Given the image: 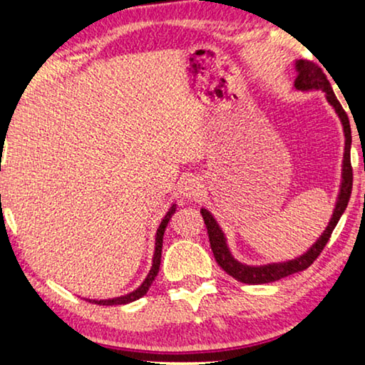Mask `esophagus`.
<instances>
[{
	"instance_id": "esophagus-1",
	"label": "esophagus",
	"mask_w": 365,
	"mask_h": 365,
	"mask_svg": "<svg viewBox=\"0 0 365 365\" xmlns=\"http://www.w3.org/2000/svg\"><path fill=\"white\" fill-rule=\"evenodd\" d=\"M201 191H202V186L199 184L197 179H187L182 186V194L187 199H197L201 196Z\"/></svg>"
}]
</instances>
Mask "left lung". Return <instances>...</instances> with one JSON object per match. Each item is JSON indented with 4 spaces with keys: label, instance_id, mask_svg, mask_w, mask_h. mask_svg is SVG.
<instances>
[{
    "label": "left lung",
    "instance_id": "8db88e82",
    "mask_svg": "<svg viewBox=\"0 0 365 365\" xmlns=\"http://www.w3.org/2000/svg\"><path fill=\"white\" fill-rule=\"evenodd\" d=\"M294 86L297 89H322L326 93L327 101L332 104L336 113L341 118L342 126H344V134H346V151H344V166H342V186H341V192H339V199L336 204V209H334V214L331 217V222L326 227V231L321 237L317 239V242L309 249L306 254H302L301 257L294 259V261H287V262H281V264H267V266H244V264L237 262L236 259L231 256L229 252L226 239H224V234L221 229H219L217 222L214 221V217L211 216V212H207L206 209H201L204 224H206L207 229V236H209V242H211V249L214 257H216V262L222 267V271H226L229 276L236 279L239 282L244 284H266V282H274L279 281V279L291 276V274L301 272L304 269H307L311 264L316 261V259L321 256V252L326 247V244L331 239V234L334 231V227L337 226L339 219L346 211L349 199H351V192H352V164H351V143H352V134H351V123H349V118L344 108L339 103V99L334 94L331 83L326 74H324L322 68L319 66L317 63L309 61V59H301L297 63V76L296 81H294Z\"/></svg>",
    "mask_w": 365,
    "mask_h": 365
}]
</instances>
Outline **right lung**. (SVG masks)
<instances>
[{
    "label": "right lung",
    "instance_id": "obj_1",
    "mask_svg": "<svg viewBox=\"0 0 365 365\" xmlns=\"http://www.w3.org/2000/svg\"><path fill=\"white\" fill-rule=\"evenodd\" d=\"M176 212V207H171L169 209V212L164 216L161 226L158 227V234H156V252H154V259H153V267L151 271H149L148 277L144 279V282L139 286L136 291L131 292V294H126V296L123 297H116V299H108V301H89V302H94V304H101V306H118V304H128V302H133L136 301V299L143 297L144 294L149 291V287H151V284L154 279H156L158 272H159V264H161V252H163V236H164V231H166V226L168 222L171 221L173 214Z\"/></svg>",
    "mask_w": 365,
    "mask_h": 365
}]
</instances>
